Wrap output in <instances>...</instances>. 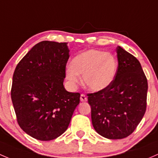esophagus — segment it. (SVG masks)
I'll return each instance as SVG.
<instances>
[{"label":"esophagus","mask_w":158,"mask_h":158,"mask_svg":"<svg viewBox=\"0 0 158 158\" xmlns=\"http://www.w3.org/2000/svg\"><path fill=\"white\" fill-rule=\"evenodd\" d=\"M80 100H81V102H86L87 100V98L84 94H81V97H80Z\"/></svg>","instance_id":"34e87169"}]
</instances>
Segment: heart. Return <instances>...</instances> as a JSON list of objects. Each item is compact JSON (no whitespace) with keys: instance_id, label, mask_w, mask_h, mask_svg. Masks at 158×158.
I'll return each instance as SVG.
<instances>
[{"instance_id":"heart-1","label":"heart","mask_w":158,"mask_h":158,"mask_svg":"<svg viewBox=\"0 0 158 158\" xmlns=\"http://www.w3.org/2000/svg\"><path fill=\"white\" fill-rule=\"evenodd\" d=\"M117 71V61L113 55L97 49H89L76 55L71 66L66 69V78L76 85L84 76V82L90 90L106 89L113 83Z\"/></svg>"}]
</instances>
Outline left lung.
Masks as SVG:
<instances>
[{"label": "left lung", "mask_w": 158, "mask_h": 158, "mask_svg": "<svg viewBox=\"0 0 158 158\" xmlns=\"http://www.w3.org/2000/svg\"><path fill=\"white\" fill-rule=\"evenodd\" d=\"M116 53L118 68L113 83L105 90L87 94L93 126L109 139L131 135L147 106L148 81L139 60L120 46Z\"/></svg>", "instance_id": "8db88e82"}]
</instances>
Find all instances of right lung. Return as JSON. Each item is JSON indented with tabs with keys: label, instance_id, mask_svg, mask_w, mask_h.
Wrapping results in <instances>:
<instances>
[{
	"label": "right lung",
	"instance_id": "1",
	"mask_svg": "<svg viewBox=\"0 0 158 158\" xmlns=\"http://www.w3.org/2000/svg\"><path fill=\"white\" fill-rule=\"evenodd\" d=\"M68 43L43 41L16 67L11 99L19 127L31 137L50 141L67 130L80 103L79 93L64 87Z\"/></svg>",
	"mask_w": 158,
	"mask_h": 158
}]
</instances>
